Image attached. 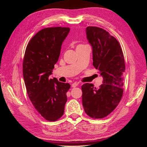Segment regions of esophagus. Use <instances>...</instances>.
I'll return each mask as SVG.
<instances>
[{
    "instance_id": "obj_1",
    "label": "esophagus",
    "mask_w": 147,
    "mask_h": 147,
    "mask_svg": "<svg viewBox=\"0 0 147 147\" xmlns=\"http://www.w3.org/2000/svg\"><path fill=\"white\" fill-rule=\"evenodd\" d=\"M78 85V83H74L72 84V86L73 87V88H75V87H76V86H77Z\"/></svg>"
}]
</instances>
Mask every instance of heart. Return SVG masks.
Returning <instances> with one entry per match:
<instances>
[{"label": "heart", "instance_id": "1", "mask_svg": "<svg viewBox=\"0 0 147 147\" xmlns=\"http://www.w3.org/2000/svg\"><path fill=\"white\" fill-rule=\"evenodd\" d=\"M83 45H79L77 46V47H81V46H83Z\"/></svg>", "mask_w": 147, "mask_h": 147}]
</instances>
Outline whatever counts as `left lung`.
Segmentation results:
<instances>
[{
  "label": "left lung",
  "mask_w": 147,
  "mask_h": 147,
  "mask_svg": "<svg viewBox=\"0 0 147 147\" xmlns=\"http://www.w3.org/2000/svg\"><path fill=\"white\" fill-rule=\"evenodd\" d=\"M86 32L92 48V64L103 77V84L99 88L91 83L83 84L82 103L89 117L103 118L113 112L121 99L125 71L124 55L118 41L107 31L88 26Z\"/></svg>",
  "instance_id": "left-lung-1"
}]
</instances>
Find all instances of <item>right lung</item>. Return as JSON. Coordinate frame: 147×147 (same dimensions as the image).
Listing matches in <instances>:
<instances>
[{
  "mask_svg": "<svg viewBox=\"0 0 147 147\" xmlns=\"http://www.w3.org/2000/svg\"><path fill=\"white\" fill-rule=\"evenodd\" d=\"M69 28H47L31 38L23 63V77L29 99L45 119L56 121L63 116L69 83L49 78L58 61L61 45Z\"/></svg>",
  "mask_w": 147,
  "mask_h": 147,
  "instance_id": "add662e5",
  "label": "right lung"
}]
</instances>
